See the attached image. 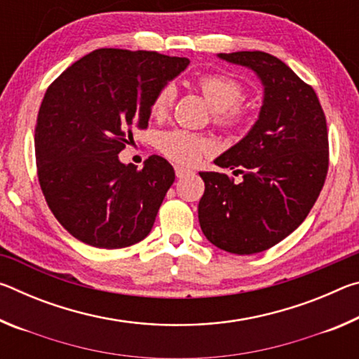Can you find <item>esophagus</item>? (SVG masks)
<instances>
[{
	"label": "esophagus",
	"instance_id": "esophagus-1",
	"mask_svg": "<svg viewBox=\"0 0 359 359\" xmlns=\"http://www.w3.org/2000/svg\"><path fill=\"white\" fill-rule=\"evenodd\" d=\"M191 174H193L191 169L184 168V166H175V175H177L179 179L185 177V175H191Z\"/></svg>",
	"mask_w": 359,
	"mask_h": 359
}]
</instances>
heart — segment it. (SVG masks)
<instances>
[{
    "instance_id": "1",
    "label": "heart",
    "mask_w": 359,
    "mask_h": 359,
    "mask_svg": "<svg viewBox=\"0 0 359 359\" xmlns=\"http://www.w3.org/2000/svg\"><path fill=\"white\" fill-rule=\"evenodd\" d=\"M198 88L204 100L214 109V121L228 130H241L250 121V107L242 102L245 87L239 79L224 72H212L198 79ZM175 101V85L168 82L155 93L150 102V114L155 118H165ZM156 149L169 160L179 165H196L204 155L214 151L215 145L210 137L196 133L172 128L156 136Z\"/></svg>"
}]
</instances>
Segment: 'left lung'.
Listing matches in <instances>:
<instances>
[{"label":"left lung","instance_id":"1","mask_svg":"<svg viewBox=\"0 0 359 359\" xmlns=\"http://www.w3.org/2000/svg\"><path fill=\"white\" fill-rule=\"evenodd\" d=\"M257 72L264 85L259 117L248 135L215 160L244 180L199 172V224L215 247L236 255L264 252L306 220L325 185L330 144L323 109L311 85L266 52L218 53Z\"/></svg>","mask_w":359,"mask_h":359}]
</instances>
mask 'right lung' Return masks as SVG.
I'll return each mask as SVG.
<instances>
[{
  "mask_svg": "<svg viewBox=\"0 0 359 359\" xmlns=\"http://www.w3.org/2000/svg\"><path fill=\"white\" fill-rule=\"evenodd\" d=\"M190 60L98 48L48 85L34 130L36 166L48 209L76 239L123 248L147 238L175 172L151 155L142 169L118 154L145 130L161 85Z\"/></svg>",
  "mask_w": 359,
  "mask_h": 359,
  "instance_id": "right-lung-1",
  "label": "right lung"
}]
</instances>
